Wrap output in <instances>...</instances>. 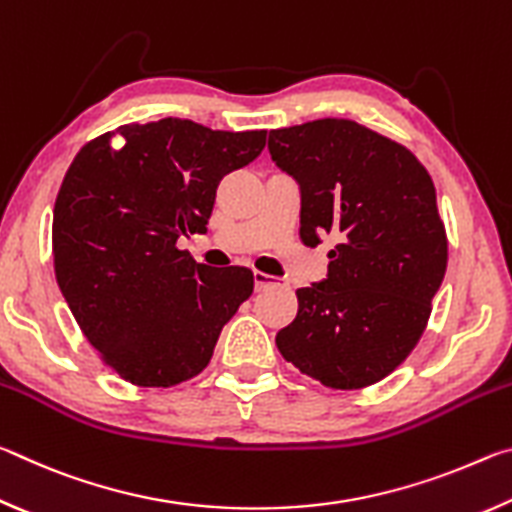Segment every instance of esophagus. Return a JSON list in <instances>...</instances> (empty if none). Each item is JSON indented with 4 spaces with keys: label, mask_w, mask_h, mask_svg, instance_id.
Returning a JSON list of instances; mask_svg holds the SVG:
<instances>
[{
    "label": "esophagus",
    "mask_w": 512,
    "mask_h": 512,
    "mask_svg": "<svg viewBox=\"0 0 512 512\" xmlns=\"http://www.w3.org/2000/svg\"><path fill=\"white\" fill-rule=\"evenodd\" d=\"M277 284V277L262 273V271H255V289L257 291H264V289H271Z\"/></svg>",
    "instance_id": "34e87169"
}]
</instances>
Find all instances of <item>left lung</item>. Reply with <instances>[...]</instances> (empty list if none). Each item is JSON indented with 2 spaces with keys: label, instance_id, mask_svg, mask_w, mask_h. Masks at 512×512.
Instances as JSON below:
<instances>
[{
  "label": "left lung",
  "instance_id": "1",
  "mask_svg": "<svg viewBox=\"0 0 512 512\" xmlns=\"http://www.w3.org/2000/svg\"><path fill=\"white\" fill-rule=\"evenodd\" d=\"M300 185V239L329 250L327 280L298 289L277 350L334 391L377 384L409 357L447 268V232L422 162L352 119H316L268 135Z\"/></svg>",
  "mask_w": 512,
  "mask_h": 512
}]
</instances>
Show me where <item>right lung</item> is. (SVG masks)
Masks as SVG:
<instances>
[{"instance_id": "obj_1", "label": "right lung", "mask_w": 512, "mask_h": 512, "mask_svg": "<svg viewBox=\"0 0 512 512\" xmlns=\"http://www.w3.org/2000/svg\"><path fill=\"white\" fill-rule=\"evenodd\" d=\"M264 146L266 131L169 117L94 137L69 164L51 225L56 282L97 357L128 384L171 388L203 372L253 293L250 268L196 264L178 239L207 230L219 180Z\"/></svg>"}]
</instances>
